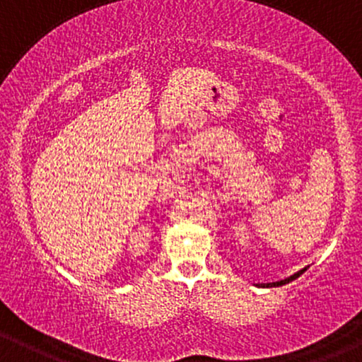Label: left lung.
Instances as JSON below:
<instances>
[{"label": "left lung", "instance_id": "1", "mask_svg": "<svg viewBox=\"0 0 362 362\" xmlns=\"http://www.w3.org/2000/svg\"><path fill=\"white\" fill-rule=\"evenodd\" d=\"M306 269H308V267L301 269V271H298L296 274H293V276L286 277V279H282V281H276V282H262V284H255V286H259V288H279V286L289 284V282H291V281L298 279V277H300V276H301V274L306 271Z\"/></svg>", "mask_w": 362, "mask_h": 362}]
</instances>
